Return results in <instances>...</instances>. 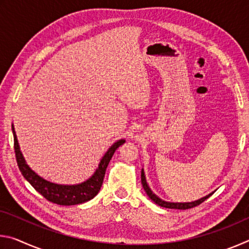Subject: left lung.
Here are the masks:
<instances>
[{
  "label": "left lung",
  "mask_w": 249,
  "mask_h": 249,
  "mask_svg": "<svg viewBox=\"0 0 249 249\" xmlns=\"http://www.w3.org/2000/svg\"><path fill=\"white\" fill-rule=\"evenodd\" d=\"M142 188H144L145 192L147 193V196H149V199L151 201H154L157 205L162 206V208H166V209L187 210V209L195 208V206L201 204L202 202H204L206 199H208V197H210L211 196L213 195V192H212V193H210V195H208V196L201 197V199H199V200H196V201H192V202H168V201H165V200L160 199L158 196H156L155 193L151 191V189L149 188V185H148V183H147V181H146L144 169H142Z\"/></svg>",
  "instance_id": "obj_1"
}]
</instances>
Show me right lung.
Instances as JSON below:
<instances>
[{
  "label": "right lung",
  "instance_id": "add662e5",
  "mask_svg": "<svg viewBox=\"0 0 249 249\" xmlns=\"http://www.w3.org/2000/svg\"><path fill=\"white\" fill-rule=\"evenodd\" d=\"M12 132L14 136V149L16 160H18V165L20 172L24 176L32 187L35 189L37 192H39L45 199L53 202L59 205H74L81 204L84 202L90 201L91 199L98 195L101 187H102L103 179L105 171H107V165L109 160L112 159L115 150L119 148L121 145H123L125 140H119L115 142L107 153L101 159L99 167L96 168L94 174L92 175L89 179L83 181L81 183L77 184H59L44 179L43 177L37 175L31 167L27 165L26 160L20 151L18 137H16L14 125H12Z\"/></svg>",
  "mask_w": 249,
  "mask_h": 249
}]
</instances>
